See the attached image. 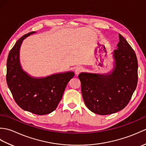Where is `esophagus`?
<instances>
[{
  "label": "esophagus",
  "instance_id": "obj_1",
  "mask_svg": "<svg viewBox=\"0 0 146 146\" xmlns=\"http://www.w3.org/2000/svg\"><path fill=\"white\" fill-rule=\"evenodd\" d=\"M83 71V68L82 67V66H80V67H78L76 69V70H75V73H76V75H79V74L80 73H82V71Z\"/></svg>",
  "mask_w": 146,
  "mask_h": 146
}]
</instances>
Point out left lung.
<instances>
[{
  "label": "left lung",
  "mask_w": 146,
  "mask_h": 146,
  "mask_svg": "<svg viewBox=\"0 0 146 146\" xmlns=\"http://www.w3.org/2000/svg\"><path fill=\"white\" fill-rule=\"evenodd\" d=\"M113 51L115 68L108 75L81 73L82 93L86 106L92 112L108 115L124 108L137 85L138 62L134 49L119 35Z\"/></svg>",
  "instance_id": "8db88e82"
}]
</instances>
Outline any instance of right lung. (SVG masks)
Listing matches in <instances>:
<instances>
[{
	"label": "right lung",
	"mask_w": 146,
	"mask_h": 146,
	"mask_svg": "<svg viewBox=\"0 0 146 146\" xmlns=\"http://www.w3.org/2000/svg\"><path fill=\"white\" fill-rule=\"evenodd\" d=\"M35 33L22 36L9 52L6 80L19 106L24 110L42 115L51 113L56 108L68 83L75 74L66 72L35 78L22 70L19 58L21 45L26 37Z\"/></svg>",
	"instance_id": "1"
}]
</instances>
